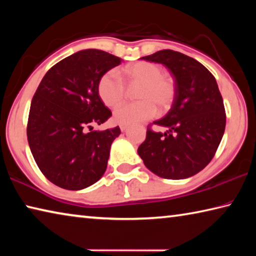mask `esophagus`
I'll return each instance as SVG.
<instances>
[{"label":"esophagus","instance_id":"1","mask_svg":"<svg viewBox=\"0 0 256 256\" xmlns=\"http://www.w3.org/2000/svg\"><path fill=\"white\" fill-rule=\"evenodd\" d=\"M120 131L124 132V131H126V130L128 128V125H126V124H120Z\"/></svg>","mask_w":256,"mask_h":256}]
</instances>
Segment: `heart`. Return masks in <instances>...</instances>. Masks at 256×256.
I'll use <instances>...</instances> for the list:
<instances>
[{"instance_id":"heart-1","label":"heart","mask_w":256,"mask_h":256,"mask_svg":"<svg viewBox=\"0 0 256 256\" xmlns=\"http://www.w3.org/2000/svg\"><path fill=\"white\" fill-rule=\"evenodd\" d=\"M130 86H140L136 92L138 102L125 104L114 112L120 124H134L152 118L156 110L162 112L172 106L175 98V84L170 76L162 74L159 66L146 60L133 63L122 70ZM98 94L106 106L116 107L124 100L125 86L118 73L110 70L98 82Z\"/></svg>"}]
</instances>
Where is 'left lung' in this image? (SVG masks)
<instances>
[{"instance_id": "1", "label": "left lung", "mask_w": 256, "mask_h": 256, "mask_svg": "<svg viewBox=\"0 0 256 256\" xmlns=\"http://www.w3.org/2000/svg\"><path fill=\"white\" fill-rule=\"evenodd\" d=\"M162 64L175 80V98L166 116L149 128L138 154L150 172L168 180H184L201 172L214 158L226 128L224 100L214 76L196 60L162 50L141 58Z\"/></svg>"}]
</instances>
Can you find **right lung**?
<instances>
[{
  "mask_svg": "<svg viewBox=\"0 0 256 256\" xmlns=\"http://www.w3.org/2000/svg\"><path fill=\"white\" fill-rule=\"evenodd\" d=\"M120 62L100 50H82L55 64L38 86L30 105L28 144L40 172L60 188L84 190L105 174L120 130L92 131V124L112 116L99 97L98 82Z\"/></svg>",
  "mask_w": 256,
  "mask_h": 256,
  "instance_id": "add662e5",
  "label": "right lung"
}]
</instances>
